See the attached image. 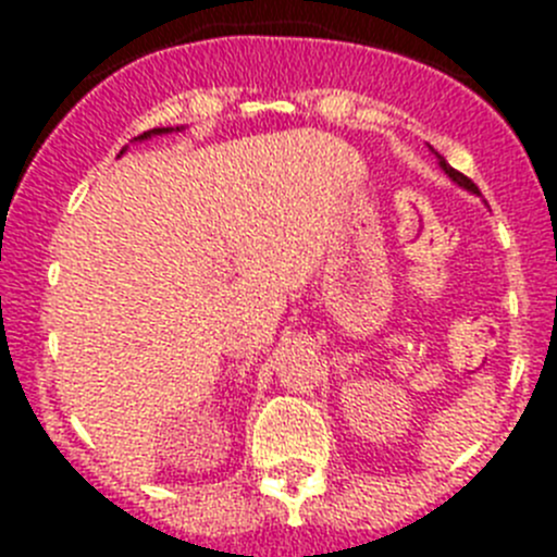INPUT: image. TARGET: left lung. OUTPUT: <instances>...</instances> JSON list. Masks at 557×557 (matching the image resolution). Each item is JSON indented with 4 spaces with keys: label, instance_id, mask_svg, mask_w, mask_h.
<instances>
[{
    "label": "left lung",
    "instance_id": "1",
    "mask_svg": "<svg viewBox=\"0 0 557 557\" xmlns=\"http://www.w3.org/2000/svg\"><path fill=\"white\" fill-rule=\"evenodd\" d=\"M430 150H432V147H430ZM432 152H435V150H432ZM435 159H437V166H441V170H444L446 175H449V178L455 181L457 186H462V189H466V191H471V195H476V186L471 184V181L466 178V175H462V172H457L455 166H449V161H446L444 156H441V152H435Z\"/></svg>",
    "mask_w": 557,
    "mask_h": 557
}]
</instances>
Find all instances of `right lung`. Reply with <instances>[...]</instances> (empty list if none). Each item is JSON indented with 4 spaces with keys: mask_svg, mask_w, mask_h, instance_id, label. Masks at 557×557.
<instances>
[{
    "mask_svg": "<svg viewBox=\"0 0 557 557\" xmlns=\"http://www.w3.org/2000/svg\"><path fill=\"white\" fill-rule=\"evenodd\" d=\"M172 131H184V127H152V131L141 133V136H136V139H133V141H145V139H152V136H164V133H172ZM125 150H127V147H122L120 156H122V152H125Z\"/></svg>",
    "mask_w": 557,
    "mask_h": 557,
    "instance_id": "add662e5",
    "label": "right lung"
}]
</instances>
